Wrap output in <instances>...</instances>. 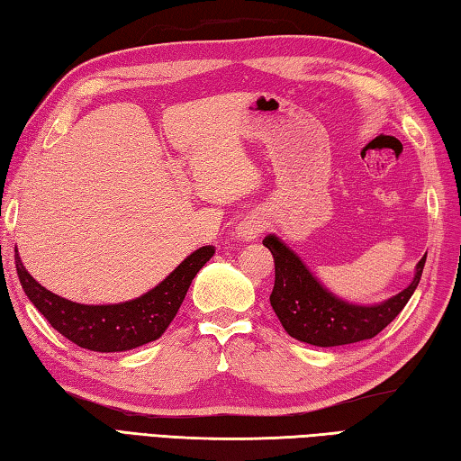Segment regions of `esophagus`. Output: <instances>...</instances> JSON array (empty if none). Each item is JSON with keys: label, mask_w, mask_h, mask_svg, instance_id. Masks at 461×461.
I'll return each instance as SVG.
<instances>
[{"label": "esophagus", "mask_w": 461, "mask_h": 461, "mask_svg": "<svg viewBox=\"0 0 461 461\" xmlns=\"http://www.w3.org/2000/svg\"><path fill=\"white\" fill-rule=\"evenodd\" d=\"M262 230V221L257 217H249L244 219L239 227H237V234L244 240H255Z\"/></svg>", "instance_id": "34e87169"}]
</instances>
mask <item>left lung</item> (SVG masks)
I'll list each match as a JSON object with an SVG mask.
<instances>
[{
  "label": "left lung",
  "instance_id": "left-lung-1",
  "mask_svg": "<svg viewBox=\"0 0 461 461\" xmlns=\"http://www.w3.org/2000/svg\"><path fill=\"white\" fill-rule=\"evenodd\" d=\"M262 244L275 257V288L270 294V304L280 324L296 340L322 348L354 344L380 334L408 304L426 265L424 257L418 262L411 285L386 303L356 306L328 293L310 275L303 260L276 237L270 234Z\"/></svg>",
  "mask_w": 461,
  "mask_h": 461
}]
</instances>
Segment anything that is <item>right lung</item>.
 I'll use <instances>...</instances> for the list:
<instances>
[{
    "instance_id": "obj_1",
    "label": "right lung",
    "mask_w": 461,
    "mask_h": 461,
    "mask_svg": "<svg viewBox=\"0 0 461 461\" xmlns=\"http://www.w3.org/2000/svg\"><path fill=\"white\" fill-rule=\"evenodd\" d=\"M212 255V247L194 250L147 294L105 306L77 304L53 294L23 268L17 255L15 268L27 298L61 336L93 352H123L161 338L181 308L196 272Z\"/></svg>"
}]
</instances>
